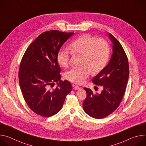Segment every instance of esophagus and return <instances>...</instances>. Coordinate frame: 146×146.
I'll list each match as a JSON object with an SVG mask.
<instances>
[{"label": "esophagus", "mask_w": 146, "mask_h": 146, "mask_svg": "<svg viewBox=\"0 0 146 146\" xmlns=\"http://www.w3.org/2000/svg\"><path fill=\"white\" fill-rule=\"evenodd\" d=\"M73 89L74 90H77L80 89V87H78V86H75V85H73Z\"/></svg>", "instance_id": "34e87169"}]
</instances>
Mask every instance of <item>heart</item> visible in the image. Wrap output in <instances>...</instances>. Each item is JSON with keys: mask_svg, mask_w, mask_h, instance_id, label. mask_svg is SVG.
I'll return each instance as SVG.
<instances>
[{"mask_svg": "<svg viewBox=\"0 0 146 146\" xmlns=\"http://www.w3.org/2000/svg\"><path fill=\"white\" fill-rule=\"evenodd\" d=\"M72 54L81 56V67L68 71L65 77L77 84H81L90 76V73L96 74L106 66L110 55L108 44L102 38H95L88 35L78 37L69 46ZM70 52L66 50H60L57 54L59 65L66 68L69 65Z\"/></svg>", "mask_w": 146, "mask_h": 146, "instance_id": "heart-1", "label": "heart"}]
</instances>
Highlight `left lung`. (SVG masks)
Here are the masks:
<instances>
[{
    "label": "left lung",
    "instance_id": "left-lung-1",
    "mask_svg": "<svg viewBox=\"0 0 146 146\" xmlns=\"http://www.w3.org/2000/svg\"><path fill=\"white\" fill-rule=\"evenodd\" d=\"M113 54L108 65L92 79L96 85L102 86L100 94L84 88L87 97L83 102L84 111L96 119L105 118L119 105L125 91L129 78V65L127 55L119 41L110 33Z\"/></svg>",
    "mask_w": 146,
    "mask_h": 146
}]
</instances>
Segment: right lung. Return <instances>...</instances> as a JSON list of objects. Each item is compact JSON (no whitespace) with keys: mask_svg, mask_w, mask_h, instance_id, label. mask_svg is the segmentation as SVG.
Masks as SVG:
<instances>
[{"mask_svg":"<svg viewBox=\"0 0 146 146\" xmlns=\"http://www.w3.org/2000/svg\"><path fill=\"white\" fill-rule=\"evenodd\" d=\"M74 33L52 30L40 34L27 49L18 72L19 86L29 108L43 117L59 112L72 91L67 80L61 81L57 54ZM57 83L55 89L52 84Z\"/></svg>","mask_w":146,"mask_h":146,"instance_id":"add662e5","label":"right lung"}]
</instances>
